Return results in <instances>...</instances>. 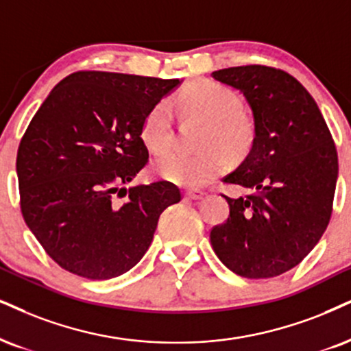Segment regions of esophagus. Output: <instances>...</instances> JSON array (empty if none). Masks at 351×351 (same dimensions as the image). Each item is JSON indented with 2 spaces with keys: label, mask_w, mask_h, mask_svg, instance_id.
I'll return each mask as SVG.
<instances>
[{
  "label": "esophagus",
  "mask_w": 351,
  "mask_h": 351,
  "mask_svg": "<svg viewBox=\"0 0 351 351\" xmlns=\"http://www.w3.org/2000/svg\"><path fill=\"white\" fill-rule=\"evenodd\" d=\"M184 197L187 200H202L205 197V192H202V190H185Z\"/></svg>",
  "instance_id": "34e87169"
}]
</instances>
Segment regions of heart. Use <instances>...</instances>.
Returning <instances> with one entry per match:
<instances>
[{
    "mask_svg": "<svg viewBox=\"0 0 351 351\" xmlns=\"http://www.w3.org/2000/svg\"><path fill=\"white\" fill-rule=\"evenodd\" d=\"M180 104L189 114L205 120L200 140L203 151L185 154L169 151L159 156L154 169L162 179L187 189H202L221 177L228 169L226 153L236 156L247 148L252 125L241 109L237 94L215 81H197L180 93ZM141 136L151 153H162L174 143V114L171 102L162 99L146 114Z\"/></svg>",
    "mask_w": 351,
    "mask_h": 351,
    "instance_id": "obj_1",
    "label": "heart"
}]
</instances>
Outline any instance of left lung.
<instances>
[{
    "label": "left lung",
    "mask_w": 351,
    "mask_h": 351,
    "mask_svg": "<svg viewBox=\"0 0 351 351\" xmlns=\"http://www.w3.org/2000/svg\"><path fill=\"white\" fill-rule=\"evenodd\" d=\"M244 94L254 117L247 158L226 185L252 190L228 195L229 216L210 231L219 261L245 278L291 270L321 239L334 210L339 158L313 96L289 73L263 64L211 73Z\"/></svg>",
    "instance_id": "8db88e82"
}]
</instances>
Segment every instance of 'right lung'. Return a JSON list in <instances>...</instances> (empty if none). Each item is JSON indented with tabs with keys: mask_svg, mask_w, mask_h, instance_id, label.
I'll return each instance as SVG.
<instances>
[{
	"mask_svg": "<svg viewBox=\"0 0 351 351\" xmlns=\"http://www.w3.org/2000/svg\"><path fill=\"white\" fill-rule=\"evenodd\" d=\"M179 80L76 71L55 86L17 149L21 213L70 274L109 280L135 267L158 219L182 200L159 180L123 189L148 164L143 120Z\"/></svg>",
	"mask_w": 351,
	"mask_h": 351,
	"instance_id": "right-lung-1",
	"label": "right lung"
}]
</instances>
